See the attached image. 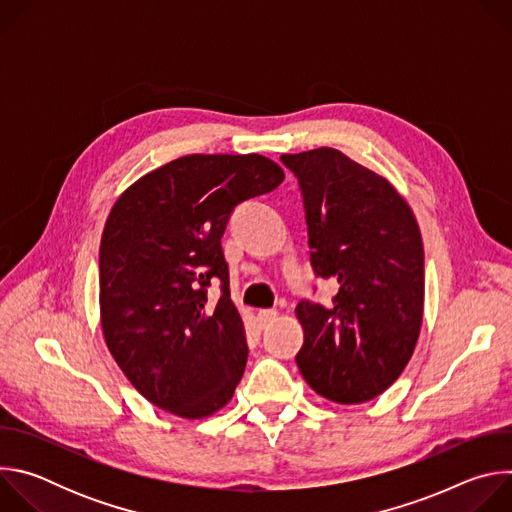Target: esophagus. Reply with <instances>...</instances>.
<instances>
[{"mask_svg":"<svg viewBox=\"0 0 512 512\" xmlns=\"http://www.w3.org/2000/svg\"><path fill=\"white\" fill-rule=\"evenodd\" d=\"M275 318H277V312H275V310H259V312H257V322H259L261 328L269 326Z\"/></svg>","mask_w":512,"mask_h":512,"instance_id":"esophagus-1","label":"esophagus"}]
</instances>
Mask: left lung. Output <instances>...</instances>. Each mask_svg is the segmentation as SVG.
I'll list each match as a JSON object with an SVG mask.
<instances>
[{
	"instance_id": "obj_1",
	"label": "left lung",
	"mask_w": 512,
	"mask_h": 512,
	"mask_svg": "<svg viewBox=\"0 0 512 512\" xmlns=\"http://www.w3.org/2000/svg\"><path fill=\"white\" fill-rule=\"evenodd\" d=\"M298 178L314 273L338 287L332 304L302 300L306 383L352 405L387 391L413 354L423 320V243L403 196L334 148L283 154Z\"/></svg>"
}]
</instances>
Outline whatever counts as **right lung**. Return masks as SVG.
I'll use <instances>...</instances> for the list:
<instances>
[{
  "instance_id": "obj_1",
  "label": "right lung",
  "mask_w": 512,
  "mask_h": 512,
  "mask_svg": "<svg viewBox=\"0 0 512 512\" xmlns=\"http://www.w3.org/2000/svg\"><path fill=\"white\" fill-rule=\"evenodd\" d=\"M283 170L265 156L192 154L129 186L99 249L101 326L131 385L186 419L225 407L247 364L221 247L233 210L275 190ZM222 283V296L207 287Z\"/></svg>"
}]
</instances>
